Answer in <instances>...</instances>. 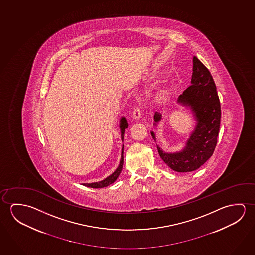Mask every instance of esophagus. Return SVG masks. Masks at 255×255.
I'll return each instance as SVG.
<instances>
[{"label": "esophagus", "mask_w": 255, "mask_h": 255, "mask_svg": "<svg viewBox=\"0 0 255 255\" xmlns=\"http://www.w3.org/2000/svg\"><path fill=\"white\" fill-rule=\"evenodd\" d=\"M133 117L135 120H139L140 118H141V110L140 106L137 107H134L133 111Z\"/></svg>", "instance_id": "esophagus-1"}]
</instances>
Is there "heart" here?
<instances>
[{"instance_id":"heart-1","label":"heart","mask_w":255,"mask_h":255,"mask_svg":"<svg viewBox=\"0 0 255 255\" xmlns=\"http://www.w3.org/2000/svg\"><path fill=\"white\" fill-rule=\"evenodd\" d=\"M166 92H161V93L159 94V97L160 98H164V97H166Z\"/></svg>"}]
</instances>
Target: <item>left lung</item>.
<instances>
[{"mask_svg": "<svg viewBox=\"0 0 255 255\" xmlns=\"http://www.w3.org/2000/svg\"><path fill=\"white\" fill-rule=\"evenodd\" d=\"M192 71L191 85L179 96L177 103L190 108L196 121L194 129L179 151L166 152L157 145L163 161L180 173L195 171L210 158L217 143L221 123V104L210 72L196 57ZM161 119V114L156 112L153 125L157 126ZM150 133L156 141L153 131Z\"/></svg>", "mask_w": 255, "mask_h": 255, "instance_id": "1", "label": "left lung"}]
</instances>
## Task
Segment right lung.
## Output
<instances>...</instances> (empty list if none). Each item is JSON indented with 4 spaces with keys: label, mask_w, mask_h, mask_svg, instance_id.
<instances>
[{
    "label": "right lung",
    "mask_w": 255,
    "mask_h": 255,
    "mask_svg": "<svg viewBox=\"0 0 255 255\" xmlns=\"http://www.w3.org/2000/svg\"><path fill=\"white\" fill-rule=\"evenodd\" d=\"M128 127V121L126 120L125 117L121 118L120 120V129H121V136H122V140L123 141L124 138V133H125V129ZM123 151H124V144L122 145V156H121V160H120V164L118 166L116 170L114 171L113 174L109 175L108 177L105 178L102 181L97 182H91V183H82V185L86 187H89V188H93V189H98V188H104V187L109 186L110 184L114 183L117 178L119 177L120 174L122 173V166H123Z\"/></svg>",
    "instance_id": "right-lung-1"
}]
</instances>
